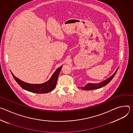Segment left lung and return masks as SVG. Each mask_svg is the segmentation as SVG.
Wrapping results in <instances>:
<instances>
[{
    "mask_svg": "<svg viewBox=\"0 0 133 133\" xmlns=\"http://www.w3.org/2000/svg\"><path fill=\"white\" fill-rule=\"evenodd\" d=\"M118 69V68H117L116 71L115 72V73L111 77H110L109 78L107 79L106 80L103 81L102 82H100L99 83H87L84 87H82L81 88L83 90H90L97 89H98V88H100L102 87L107 85L114 77Z\"/></svg>",
    "mask_w": 133,
    "mask_h": 133,
    "instance_id": "1",
    "label": "left lung"
}]
</instances>
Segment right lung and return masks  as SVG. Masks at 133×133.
Returning <instances> with one entry per match:
<instances>
[{"instance_id": "1", "label": "right lung", "mask_w": 133, "mask_h": 133, "mask_svg": "<svg viewBox=\"0 0 133 133\" xmlns=\"http://www.w3.org/2000/svg\"><path fill=\"white\" fill-rule=\"evenodd\" d=\"M62 68V66L58 68L48 81L41 84H31L26 83L16 77L12 73H11V74L14 79L24 90L33 93L46 94L52 91V90L55 88L59 73H60Z\"/></svg>"}]
</instances>
